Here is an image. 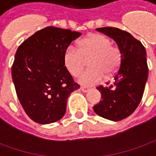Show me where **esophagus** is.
<instances>
[{"instance_id":"34e87169","label":"esophagus","mask_w":156,"mask_h":156,"mask_svg":"<svg viewBox=\"0 0 156 156\" xmlns=\"http://www.w3.org/2000/svg\"><path fill=\"white\" fill-rule=\"evenodd\" d=\"M80 89H81L82 91L83 92V93H87V92H88L89 90H90V88H87V87H81Z\"/></svg>"}]
</instances>
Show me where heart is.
I'll use <instances>...</instances> for the list:
<instances>
[{"label": "heart", "mask_w": 156, "mask_h": 156, "mask_svg": "<svg viewBox=\"0 0 156 156\" xmlns=\"http://www.w3.org/2000/svg\"><path fill=\"white\" fill-rule=\"evenodd\" d=\"M88 60L89 69L84 71L78 82L83 85L92 86L104 79L105 74L111 77L116 73L121 64L119 49L112 46L109 39L98 33H93L78 41L77 48L69 46L62 56L63 64L73 76L80 74L84 67V60Z\"/></svg>", "instance_id": "heart-1"}]
</instances>
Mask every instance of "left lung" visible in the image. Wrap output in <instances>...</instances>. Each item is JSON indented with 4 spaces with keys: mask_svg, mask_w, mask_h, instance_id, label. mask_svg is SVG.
<instances>
[{
    "mask_svg": "<svg viewBox=\"0 0 156 156\" xmlns=\"http://www.w3.org/2000/svg\"><path fill=\"white\" fill-rule=\"evenodd\" d=\"M117 43L121 52V64L114 83L99 86L101 100L94 106L99 116L119 121L133 114L140 105L148 78L146 51L140 41L130 33L116 27L96 29Z\"/></svg>",
    "mask_w": 156,
    "mask_h": 156,
    "instance_id": "obj_1",
    "label": "left lung"
}]
</instances>
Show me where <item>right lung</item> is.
Instances as JSON below:
<instances>
[{
	"label": "right lung",
	"instance_id": "obj_1",
	"mask_svg": "<svg viewBox=\"0 0 156 156\" xmlns=\"http://www.w3.org/2000/svg\"><path fill=\"white\" fill-rule=\"evenodd\" d=\"M82 33L48 27L22 42L16 52L12 76L26 114L41 124L54 123L66 113L72 92L79 88L66 69L65 49Z\"/></svg>",
	"mask_w": 156,
	"mask_h": 156
}]
</instances>
